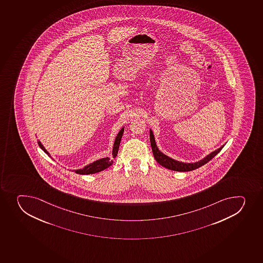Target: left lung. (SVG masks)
<instances>
[{"mask_svg":"<svg viewBox=\"0 0 263 263\" xmlns=\"http://www.w3.org/2000/svg\"><path fill=\"white\" fill-rule=\"evenodd\" d=\"M150 141H151L152 150H153V154H154V158L156 159V161L159 163L162 166L165 167L167 169L172 170V171H176V172H190L193 170L197 169L199 167L202 166L204 164H206L208 161H210L211 159L214 158L217 154L221 151L222 148L224 146L217 149L215 151L211 153L209 155L201 159L200 161L196 162V163H182V162L177 161L175 159L170 158V157L164 155L162 154L161 152L159 151V148L157 147L156 142H155V139H154V134L150 129Z\"/></svg>","mask_w":263,"mask_h":263,"instance_id":"left-lung-1","label":"left lung"}]
</instances>
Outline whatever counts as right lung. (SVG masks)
I'll return each mask as SVG.
<instances>
[{"label":"right lung","mask_w":263,"mask_h":263,"mask_svg":"<svg viewBox=\"0 0 263 263\" xmlns=\"http://www.w3.org/2000/svg\"><path fill=\"white\" fill-rule=\"evenodd\" d=\"M123 131H124V128L122 127V129L120 130L118 135H117V138L115 140L114 146H113V150H112V157L113 158H116L117 156V153H118L120 142H121V140H122ZM37 143H39L40 148L45 152V154H48V156L50 157V154L46 151V149L42 145L41 142L39 141ZM112 164H113V160L109 159V158H104V159H99V160H97V161L86 165V166L84 167L83 169L76 170L74 172L77 174L80 175L94 174V173H97V172L104 171V170L106 169L108 167L110 166Z\"/></svg>","instance_id":"add662e5"}]
</instances>
